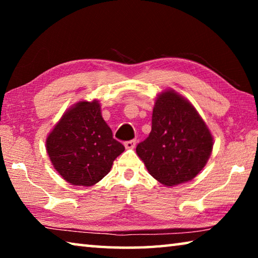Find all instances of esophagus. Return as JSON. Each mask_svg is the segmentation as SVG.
<instances>
[{
	"label": "esophagus",
	"instance_id": "obj_1",
	"mask_svg": "<svg viewBox=\"0 0 258 258\" xmlns=\"http://www.w3.org/2000/svg\"><path fill=\"white\" fill-rule=\"evenodd\" d=\"M135 145H137V140H130V141H126L124 143L126 149H133Z\"/></svg>",
	"mask_w": 258,
	"mask_h": 258
}]
</instances>
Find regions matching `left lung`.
Wrapping results in <instances>:
<instances>
[{
    "label": "left lung",
    "instance_id": "left-lung-1",
    "mask_svg": "<svg viewBox=\"0 0 258 258\" xmlns=\"http://www.w3.org/2000/svg\"><path fill=\"white\" fill-rule=\"evenodd\" d=\"M213 137L196 108L174 90L156 99L151 132L137 154L152 177L166 186L191 181L205 167Z\"/></svg>",
    "mask_w": 258,
    "mask_h": 258
}]
</instances>
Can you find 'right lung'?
<instances>
[{
    "mask_svg": "<svg viewBox=\"0 0 258 258\" xmlns=\"http://www.w3.org/2000/svg\"><path fill=\"white\" fill-rule=\"evenodd\" d=\"M124 150L103 120L98 100L74 104L46 138L52 165L72 185H94L110 172L113 160Z\"/></svg>",
    "mask_w": 258,
    "mask_h": 258,
    "instance_id": "obj_1",
    "label": "right lung"
}]
</instances>
